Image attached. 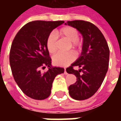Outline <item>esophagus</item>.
<instances>
[{
	"label": "esophagus",
	"instance_id": "obj_1",
	"mask_svg": "<svg viewBox=\"0 0 121 121\" xmlns=\"http://www.w3.org/2000/svg\"><path fill=\"white\" fill-rule=\"evenodd\" d=\"M64 74H67V72L66 69H65V71H64Z\"/></svg>",
	"mask_w": 121,
	"mask_h": 121
}]
</instances>
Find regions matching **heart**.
Instances as JSON below:
<instances>
[{"label": "heart", "instance_id": "heart-1", "mask_svg": "<svg viewBox=\"0 0 121 121\" xmlns=\"http://www.w3.org/2000/svg\"><path fill=\"white\" fill-rule=\"evenodd\" d=\"M57 36L65 38L71 42V47L73 48L80 46L78 41V32L74 28L71 26L63 27L60 31L51 33L47 40V47L50 54H54L57 50ZM75 59V54L72 52L67 53H58L53 56V63L56 65L66 66L71 63Z\"/></svg>", "mask_w": 121, "mask_h": 121}]
</instances>
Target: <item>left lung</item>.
Instances as JSON below:
<instances>
[{
  "label": "left lung",
  "instance_id": "8db88e82",
  "mask_svg": "<svg viewBox=\"0 0 121 121\" xmlns=\"http://www.w3.org/2000/svg\"><path fill=\"white\" fill-rule=\"evenodd\" d=\"M65 25L76 28L83 37L80 56L66 69L67 73L76 77V82L69 87V93L73 99L86 100L96 93L104 81L109 66V47L100 30L91 22L76 20ZM74 66L81 69L74 70Z\"/></svg>",
  "mask_w": 121,
  "mask_h": 121
}]
</instances>
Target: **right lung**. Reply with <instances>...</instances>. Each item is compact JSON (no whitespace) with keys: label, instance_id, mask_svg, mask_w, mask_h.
Listing matches in <instances>:
<instances>
[{"label":"right lung","instance_id":"add662e5","mask_svg":"<svg viewBox=\"0 0 121 121\" xmlns=\"http://www.w3.org/2000/svg\"><path fill=\"white\" fill-rule=\"evenodd\" d=\"M64 21H34L27 23L18 32L12 42L9 63L18 86L26 96L43 100L50 96L52 82L64 69L53 67L47 47L51 32ZM49 69L42 73L40 69Z\"/></svg>","mask_w":121,"mask_h":121}]
</instances>
